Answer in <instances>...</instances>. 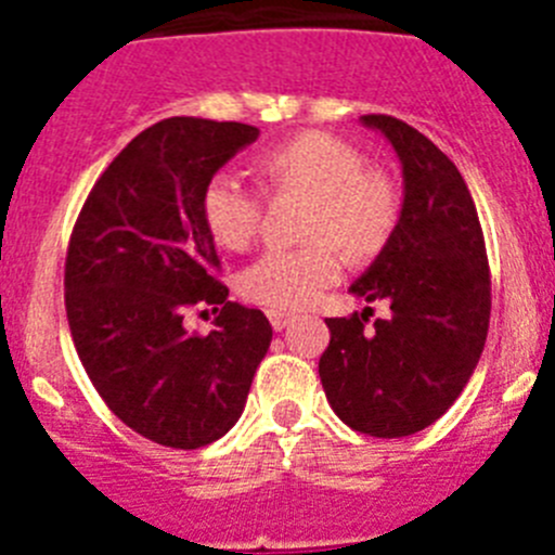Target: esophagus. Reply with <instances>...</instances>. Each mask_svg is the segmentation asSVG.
<instances>
[{
	"label": "esophagus",
	"mask_w": 555,
	"mask_h": 555,
	"mask_svg": "<svg viewBox=\"0 0 555 555\" xmlns=\"http://www.w3.org/2000/svg\"><path fill=\"white\" fill-rule=\"evenodd\" d=\"M269 322H272L274 331H283V327L288 325V322L294 320V313H286V311H278V308H272V311H267Z\"/></svg>",
	"instance_id": "obj_1"
}]
</instances>
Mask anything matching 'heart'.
Here are the masks:
<instances>
[{"mask_svg":"<svg viewBox=\"0 0 555 555\" xmlns=\"http://www.w3.org/2000/svg\"><path fill=\"white\" fill-rule=\"evenodd\" d=\"M261 171L278 189H300L317 197L311 235L322 242L267 249L242 274V294L258 306H308L341 272L334 241L361 258L384 247L395 228L397 203L389 183L366 175L361 152L331 132H302L274 146L261 158ZM199 210L210 238L235 253L253 244L261 222V199L233 171H219L208 180Z\"/></svg>","mask_w":555,"mask_h":555,"instance_id":"obj_1","label":"heart"}]
</instances>
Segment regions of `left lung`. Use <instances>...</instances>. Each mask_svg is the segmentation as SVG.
<instances>
[{"instance_id":"8db88e82","label":"left lung","mask_w":555,"mask_h":555,"mask_svg":"<svg viewBox=\"0 0 555 555\" xmlns=\"http://www.w3.org/2000/svg\"><path fill=\"white\" fill-rule=\"evenodd\" d=\"M397 152L403 205L395 230L350 294L386 300L389 320L366 331L361 317L327 320L331 345L320 358L322 389L352 430L400 439L434 425L487 345L489 263L469 189L423 132L395 116H361Z\"/></svg>"}]
</instances>
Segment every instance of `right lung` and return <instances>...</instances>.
I'll use <instances>...</instances> for the list:
<instances>
[{
    "label": "right lung",
    "mask_w": 555,
    "mask_h": 555,
    "mask_svg": "<svg viewBox=\"0 0 555 555\" xmlns=\"http://www.w3.org/2000/svg\"><path fill=\"white\" fill-rule=\"evenodd\" d=\"M261 135L242 121L175 116L139 132L102 171L72 233L66 317L107 409L164 448L197 450L247 403L272 325L228 300L203 189ZM222 305L208 337L182 325L191 305Z\"/></svg>",
    "instance_id": "add662e5"
}]
</instances>
